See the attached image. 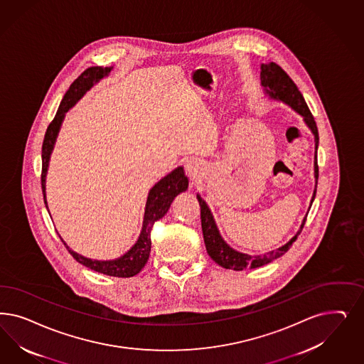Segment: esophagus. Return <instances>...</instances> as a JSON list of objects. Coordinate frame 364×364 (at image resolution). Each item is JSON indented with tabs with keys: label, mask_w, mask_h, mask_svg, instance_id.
<instances>
[{
	"label": "esophagus",
	"mask_w": 364,
	"mask_h": 364,
	"mask_svg": "<svg viewBox=\"0 0 364 364\" xmlns=\"http://www.w3.org/2000/svg\"><path fill=\"white\" fill-rule=\"evenodd\" d=\"M185 168H186L188 176H191V178H196V176H198V173H200V164H198L197 161H194V159L186 161Z\"/></svg>",
	"instance_id": "obj_1"
}]
</instances>
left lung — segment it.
<instances>
[{
	"label": "left lung",
	"mask_w": 364,
	"mask_h": 364,
	"mask_svg": "<svg viewBox=\"0 0 364 364\" xmlns=\"http://www.w3.org/2000/svg\"><path fill=\"white\" fill-rule=\"evenodd\" d=\"M261 82L265 87V91L274 99L282 100L284 103H287L288 106L292 107L296 112H299L301 117H304L305 123L308 124V127L314 132L315 135V141H316V154H315V178L318 179V166H317V146H318V132H317V126L312 112L309 111V108L305 103L304 97L301 92L299 91L297 85L294 84V80L289 77V75L282 70L280 65H277L276 63H270V64H262L261 65ZM316 188L314 191V197L311 203L316 197ZM200 206V225H202V232H203V240H205V245L206 250L218 265H221L225 269L244 270L250 268H258L262 267L265 264H268L270 261H273L274 258H279L282 256L285 252L289 250V247H292L294 241L297 240L299 235L301 233L303 228H304L306 217H305L304 223L301 225L300 230L296 233L294 238L287 242L284 247H279L276 250H272L269 253L264 255V256H249L245 253H240L235 249L229 247L223 240V237L220 235L215 223L213 220L210 210L206 205V202L200 198V196H197Z\"/></svg>",
	"instance_id": "8db88e82"
}]
</instances>
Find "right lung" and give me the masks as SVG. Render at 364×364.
<instances>
[{"label": "right lung", "mask_w": 364, "mask_h": 364, "mask_svg": "<svg viewBox=\"0 0 364 364\" xmlns=\"http://www.w3.org/2000/svg\"><path fill=\"white\" fill-rule=\"evenodd\" d=\"M108 72H109V68H102V67H90V68L82 70V73L77 76V79H75L73 82L70 84L68 91L65 92L61 103H60L56 115L48 126L44 141H43V150H41V158H43L41 188H43L46 206H47L46 176H47L48 162H49V156H50L53 144L56 141V136H58L64 114L82 97V94L87 90H90V87L94 84V82H97L99 79H102ZM188 176H185L183 168L178 167L174 171H171L168 176L162 178L150 190L147 203H146L141 235H139L136 244L131 247L124 256H122L120 258L112 259V261L90 259V258L82 257L80 255L72 252L70 247L65 245V242H64V245L68 249L72 257L75 258L77 262H80L84 267L90 268V269L103 273L107 276H112V277H132L143 269V267L146 265L149 256H150L151 230H153L154 223L164 217V214L168 210L173 200L176 198L179 193L185 191L188 188Z\"/></svg>", "instance_id": "add662e5"}]
</instances>
